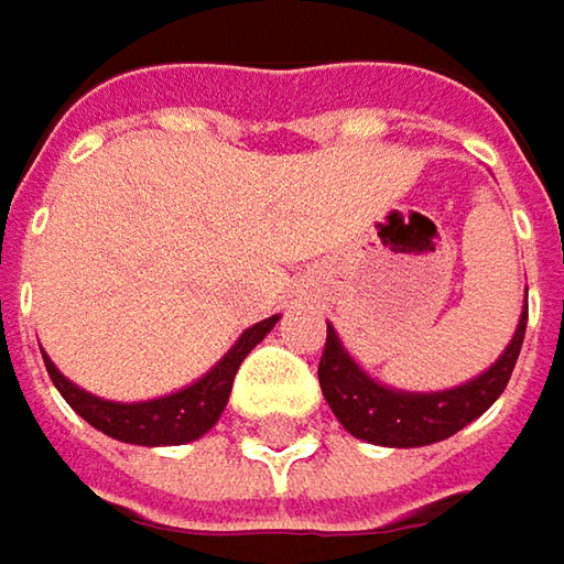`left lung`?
Listing matches in <instances>:
<instances>
[{"instance_id":"1","label":"left lung","mask_w":564,"mask_h":564,"mask_svg":"<svg viewBox=\"0 0 564 564\" xmlns=\"http://www.w3.org/2000/svg\"><path fill=\"white\" fill-rule=\"evenodd\" d=\"M523 334H527V304L507 349L485 372L443 391H401L372 379L349 356L334 324H327V343L317 366V379L334 417L346 426L349 436L391 449L430 446L449 440L463 426L478 421L501 398L517 366Z\"/></svg>"}]
</instances>
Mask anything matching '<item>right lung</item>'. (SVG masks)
Segmentation results:
<instances>
[{
  "label": "right lung",
  "instance_id": "add662e5",
  "mask_svg": "<svg viewBox=\"0 0 564 564\" xmlns=\"http://www.w3.org/2000/svg\"><path fill=\"white\" fill-rule=\"evenodd\" d=\"M275 324H279V314L247 327L202 379H195L180 391H170L163 398H150V401H108V398H99V394L79 388L76 382H69L47 352H44V366H47L51 382L57 384V391L63 394V401L83 421L101 430L105 436H111L118 443H131V446H182V443H192V440L205 436L215 423L221 421L240 362L250 356V349Z\"/></svg>",
  "mask_w": 564,
  "mask_h": 564
}]
</instances>
